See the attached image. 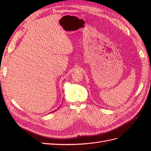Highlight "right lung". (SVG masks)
Returning <instances> with one entry per match:
<instances>
[{"label":"right lung","instance_id":"obj_1","mask_svg":"<svg viewBox=\"0 0 151 151\" xmlns=\"http://www.w3.org/2000/svg\"><path fill=\"white\" fill-rule=\"evenodd\" d=\"M55 111H57V110H55ZM52 112H53V111H52Z\"/></svg>","mask_w":151,"mask_h":151}]
</instances>
